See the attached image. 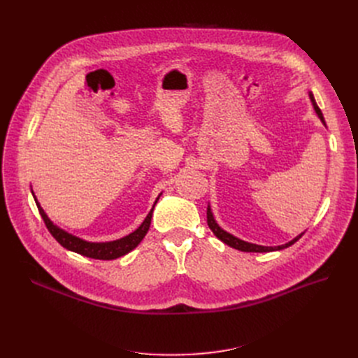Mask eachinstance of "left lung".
<instances>
[{"label":"left lung","mask_w":358,"mask_h":358,"mask_svg":"<svg viewBox=\"0 0 358 358\" xmlns=\"http://www.w3.org/2000/svg\"><path fill=\"white\" fill-rule=\"evenodd\" d=\"M310 96V100H312V104H313V107H315V111L317 113V116H319V119L322 120V123L325 124V120H324V116H322V111H321V108L317 107V104H316V101H315V99H313V96L312 94H309ZM208 224H209V228L212 229V232L222 241V242H224L227 243V245H229V247H232V248H235V250H239V251H243V252H270V251H278V250H285V248H287V247H290V245H293V243L296 242V241H299L300 238H302V235L305 234H300L299 236H296L293 241H290V242H287V243H285V245H278V247H261V245H255V243H250V242H245V241H241V239H238V238H235L234 235H231V234H228V232H224L223 229H220L219 228V224L215 222V219H213V215H212V212H210V208H208Z\"/></svg>","instance_id":"obj_1"}]
</instances>
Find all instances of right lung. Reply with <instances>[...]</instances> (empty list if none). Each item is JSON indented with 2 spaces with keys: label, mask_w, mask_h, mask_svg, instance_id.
I'll return each mask as SVG.
<instances>
[{
  "label": "right lung",
  "mask_w": 358,
  "mask_h": 358,
  "mask_svg": "<svg viewBox=\"0 0 358 358\" xmlns=\"http://www.w3.org/2000/svg\"><path fill=\"white\" fill-rule=\"evenodd\" d=\"M159 199V197H158ZM157 199V201H158ZM36 200V199H34ZM155 201V204H157ZM37 204V209H39V213L46 224L48 231L50 232V235L58 241L61 245L69 251H73L77 254H81L84 257H88V258H94V259H115V258H119L127 252H130L134 248H136L139 245V242L145 238L149 227H150V217H152V212H154V208L150 209V212L148 213V216L145 217L143 223L141 224V227L135 231L131 232L130 235L122 238V239H117V241H113V242H103V243H94V242H87V241H83L77 236H72L69 234H66L65 231L56 228L55 224L48 219V216L45 215L43 209L39 206V203Z\"/></svg>",
  "instance_id": "obj_1"
}]
</instances>
